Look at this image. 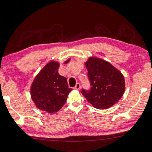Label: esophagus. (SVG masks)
Segmentation results:
<instances>
[{
	"mask_svg": "<svg viewBox=\"0 0 152 152\" xmlns=\"http://www.w3.org/2000/svg\"><path fill=\"white\" fill-rule=\"evenodd\" d=\"M80 88H81L80 84L79 83H77V84H76V86H75V87H74V89H76V90H80Z\"/></svg>",
	"mask_w": 152,
	"mask_h": 152,
	"instance_id": "1",
	"label": "esophagus"
}]
</instances>
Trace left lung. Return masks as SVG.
Masks as SVG:
<instances>
[{
  "label": "left lung",
  "mask_w": 152,
  "mask_h": 152,
  "mask_svg": "<svg viewBox=\"0 0 152 152\" xmlns=\"http://www.w3.org/2000/svg\"><path fill=\"white\" fill-rule=\"evenodd\" d=\"M85 64L90 88H83L82 95L96 108L104 110L114 106L125 90L122 73L110 63L94 57L90 58Z\"/></svg>",
  "instance_id": "1"
}]
</instances>
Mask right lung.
Wrapping results in <instances>:
<instances>
[{"label":"right lung","mask_w":152,"mask_h":152,"mask_svg":"<svg viewBox=\"0 0 152 152\" xmlns=\"http://www.w3.org/2000/svg\"><path fill=\"white\" fill-rule=\"evenodd\" d=\"M59 66L56 62L46 65L35 78L30 89L32 99L38 108L50 114L62 108L72 90L68 88L66 78L58 72Z\"/></svg>","instance_id":"add662e5"}]
</instances>
